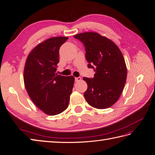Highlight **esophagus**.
Wrapping results in <instances>:
<instances>
[{"instance_id":"1","label":"esophagus","mask_w":155,"mask_h":155,"mask_svg":"<svg viewBox=\"0 0 155 155\" xmlns=\"http://www.w3.org/2000/svg\"><path fill=\"white\" fill-rule=\"evenodd\" d=\"M81 80V78L80 77H78V78H75V81H76V82H78V81H80Z\"/></svg>"}]
</instances>
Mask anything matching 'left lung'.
<instances>
[{"mask_svg":"<svg viewBox=\"0 0 155 155\" xmlns=\"http://www.w3.org/2000/svg\"><path fill=\"white\" fill-rule=\"evenodd\" d=\"M74 37L84 44L88 67L95 72L93 78H83L88 85L84 97L96 109L110 107L119 99L126 82L127 70L122 53L113 41L96 32Z\"/></svg>","mask_w":155,"mask_h":155,"instance_id":"left-lung-1","label":"left lung"}]
</instances>
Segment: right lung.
<instances>
[{
	"label": "right lung",
	"mask_w": 155,
	"mask_h": 155,
	"mask_svg": "<svg viewBox=\"0 0 155 155\" xmlns=\"http://www.w3.org/2000/svg\"><path fill=\"white\" fill-rule=\"evenodd\" d=\"M67 37H54L37 45L28 54L24 68L26 90L44 113L54 116L67 109L75 78L56 72L59 48Z\"/></svg>",
	"instance_id": "1"
}]
</instances>
